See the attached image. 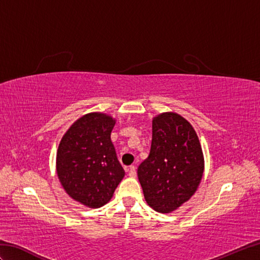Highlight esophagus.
I'll use <instances>...</instances> for the list:
<instances>
[{"label": "esophagus", "instance_id": "esophagus-1", "mask_svg": "<svg viewBox=\"0 0 260 260\" xmlns=\"http://www.w3.org/2000/svg\"><path fill=\"white\" fill-rule=\"evenodd\" d=\"M126 172H128V175L131 176V178H135V176H136V168L134 167V165H131V167L126 168Z\"/></svg>", "mask_w": 260, "mask_h": 260}]
</instances>
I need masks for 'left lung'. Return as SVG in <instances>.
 <instances>
[{"instance_id":"left-lung-1","label":"left lung","mask_w":260,"mask_h":260,"mask_svg":"<svg viewBox=\"0 0 260 260\" xmlns=\"http://www.w3.org/2000/svg\"><path fill=\"white\" fill-rule=\"evenodd\" d=\"M203 154L191 124L174 113L153 119L151 151L139 169L148 206L169 213L194 194L203 174Z\"/></svg>"}]
</instances>
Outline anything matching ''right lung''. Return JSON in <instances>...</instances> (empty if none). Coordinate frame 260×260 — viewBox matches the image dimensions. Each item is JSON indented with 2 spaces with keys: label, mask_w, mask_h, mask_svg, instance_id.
<instances>
[{
  "label": "right lung",
  "mask_w": 260,
  "mask_h": 260,
  "mask_svg": "<svg viewBox=\"0 0 260 260\" xmlns=\"http://www.w3.org/2000/svg\"><path fill=\"white\" fill-rule=\"evenodd\" d=\"M114 125L110 116L87 114L71 125L59 144V180L74 200L89 208L106 204L125 175L110 140Z\"/></svg>",
  "instance_id": "right-lung-1"
}]
</instances>
